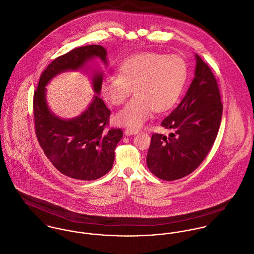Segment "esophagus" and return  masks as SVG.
<instances>
[{
    "instance_id": "34e87169",
    "label": "esophagus",
    "mask_w": 254,
    "mask_h": 254,
    "mask_svg": "<svg viewBox=\"0 0 254 254\" xmlns=\"http://www.w3.org/2000/svg\"><path fill=\"white\" fill-rule=\"evenodd\" d=\"M137 132H138V130L137 129H134V128H127L126 130H125V134L126 135H133V134H136Z\"/></svg>"
}]
</instances>
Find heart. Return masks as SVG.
Returning a JSON list of instances; mask_svg holds the SVG:
<instances>
[{"mask_svg":"<svg viewBox=\"0 0 254 254\" xmlns=\"http://www.w3.org/2000/svg\"><path fill=\"white\" fill-rule=\"evenodd\" d=\"M120 75L102 80L101 93L112 105H121L134 88L136 94L118 112L120 125L139 127L153 112L172 108L181 97L188 78V64L177 55L145 52L125 60L119 66Z\"/></svg>","mask_w":254,"mask_h":254,"instance_id":"obj_1","label":"heart"}]
</instances>
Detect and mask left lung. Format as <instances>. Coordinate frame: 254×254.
Instances as JSON below:
<instances>
[{"label": "left lung", "instance_id": "8db88e82", "mask_svg": "<svg viewBox=\"0 0 254 254\" xmlns=\"http://www.w3.org/2000/svg\"><path fill=\"white\" fill-rule=\"evenodd\" d=\"M195 77L185 98L161 122L169 136L154 133L147 154L149 170L175 181L192 173L212 149L220 127L222 102L209 65L196 55Z\"/></svg>", "mask_w": 254, "mask_h": 254}]
</instances>
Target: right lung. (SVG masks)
<instances>
[{
	"instance_id": "obj_1",
	"label": "right lung",
	"mask_w": 254,
	"mask_h": 254,
	"mask_svg": "<svg viewBox=\"0 0 254 254\" xmlns=\"http://www.w3.org/2000/svg\"><path fill=\"white\" fill-rule=\"evenodd\" d=\"M106 50L100 45L72 49L53 60L42 71L34 94L35 129L39 145L51 163L64 175L93 181L107 174L114 162L115 148L124 135L121 128L108 127L110 110L98 97L102 74L93 79L96 92L90 106L78 117L62 120L49 110L45 86L59 73L79 69L95 57L106 64Z\"/></svg>"
}]
</instances>
